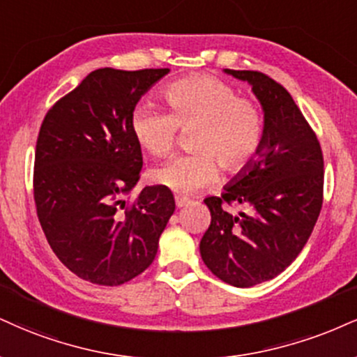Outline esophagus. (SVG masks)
<instances>
[{
  "label": "esophagus",
  "instance_id": "esophagus-1",
  "mask_svg": "<svg viewBox=\"0 0 357 357\" xmlns=\"http://www.w3.org/2000/svg\"><path fill=\"white\" fill-rule=\"evenodd\" d=\"M190 203H191V201L186 199V197L176 196V206H178V208H184V206H188Z\"/></svg>",
  "mask_w": 357,
  "mask_h": 357
}]
</instances>
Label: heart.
I'll return each mask as SVG.
<instances>
[{
  "label": "heart",
  "instance_id": "b5f03b06",
  "mask_svg": "<svg viewBox=\"0 0 357 357\" xmlns=\"http://www.w3.org/2000/svg\"><path fill=\"white\" fill-rule=\"evenodd\" d=\"M169 113L139 105L131 118L141 148L153 156L173 151L178 132L195 131L190 156L154 167L153 181L178 195H192L216 181L221 167L231 174L246 171L264 141V116L255 101L213 76L176 81L165 89Z\"/></svg>",
  "mask_w": 357,
  "mask_h": 357
}]
</instances>
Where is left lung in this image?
<instances>
[{
	"label": "left lung",
	"mask_w": 357,
	"mask_h": 357,
	"mask_svg": "<svg viewBox=\"0 0 357 357\" xmlns=\"http://www.w3.org/2000/svg\"><path fill=\"white\" fill-rule=\"evenodd\" d=\"M251 84L264 113L257 158L218 197H206L211 225L199 243L209 271L236 287L281 274L303 251L323 206L324 161L319 141L281 84L259 71L225 70ZM225 202L248 214L227 213Z\"/></svg>",
	"instance_id": "obj_1"
}]
</instances>
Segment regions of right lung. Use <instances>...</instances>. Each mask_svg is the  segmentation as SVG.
Masks as SVG:
<instances>
[{
  "mask_svg": "<svg viewBox=\"0 0 357 357\" xmlns=\"http://www.w3.org/2000/svg\"><path fill=\"white\" fill-rule=\"evenodd\" d=\"M169 70L101 68L45 116L34 153L38 220L58 259L84 281L119 286L154 261L174 213L173 192L139 181L143 154L131 118Z\"/></svg>",
  "mask_w": 357,
  "mask_h": 357,
  "instance_id": "1",
  "label": "right lung"
}]
</instances>
